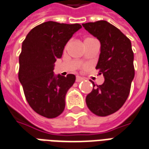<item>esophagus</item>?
I'll use <instances>...</instances> for the list:
<instances>
[{
  "instance_id": "esophagus-1",
  "label": "esophagus",
  "mask_w": 149,
  "mask_h": 149,
  "mask_svg": "<svg viewBox=\"0 0 149 149\" xmlns=\"http://www.w3.org/2000/svg\"><path fill=\"white\" fill-rule=\"evenodd\" d=\"M82 81H84V79L81 77H77V78H76V81L77 82H81Z\"/></svg>"
}]
</instances>
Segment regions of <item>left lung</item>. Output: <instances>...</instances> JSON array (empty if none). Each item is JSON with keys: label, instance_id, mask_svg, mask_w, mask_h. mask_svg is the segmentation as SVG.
I'll list each match as a JSON object with an SVG mask.
<instances>
[{"label": "left lung", "instance_id": "1", "mask_svg": "<svg viewBox=\"0 0 149 149\" xmlns=\"http://www.w3.org/2000/svg\"><path fill=\"white\" fill-rule=\"evenodd\" d=\"M86 31L101 42V53L96 69L103 74L102 85H93L86 98L91 112L107 116L118 111L127 99L135 77L134 53L131 41L118 28L107 21L82 24Z\"/></svg>", "mask_w": 149, "mask_h": 149}]
</instances>
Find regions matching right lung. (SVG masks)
<instances>
[{
  "mask_svg": "<svg viewBox=\"0 0 149 149\" xmlns=\"http://www.w3.org/2000/svg\"><path fill=\"white\" fill-rule=\"evenodd\" d=\"M80 24L46 22L26 35L19 56L18 79L30 107L47 118L59 116L65 107V96L76 77L55 76L54 64L62 56L64 46Z\"/></svg>",
  "mask_w": 149,
  "mask_h": 149,
  "instance_id": "1",
  "label": "right lung"
}]
</instances>
